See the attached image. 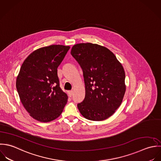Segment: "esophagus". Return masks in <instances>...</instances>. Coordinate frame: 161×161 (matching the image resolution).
I'll use <instances>...</instances> for the list:
<instances>
[{"label": "esophagus", "mask_w": 161, "mask_h": 161, "mask_svg": "<svg viewBox=\"0 0 161 161\" xmlns=\"http://www.w3.org/2000/svg\"><path fill=\"white\" fill-rule=\"evenodd\" d=\"M68 96L69 97H72V95H73V91H69L68 92Z\"/></svg>", "instance_id": "1"}]
</instances>
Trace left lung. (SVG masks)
Returning <instances> with one entry per match:
<instances>
[{
	"label": "left lung",
	"mask_w": 161,
	"mask_h": 161,
	"mask_svg": "<svg viewBox=\"0 0 161 161\" xmlns=\"http://www.w3.org/2000/svg\"><path fill=\"white\" fill-rule=\"evenodd\" d=\"M71 54L83 73L85 97L77 105L80 113L92 121L106 119L120 106L125 94L123 66L112 52L97 44H76Z\"/></svg>",
	"instance_id": "8db88e82"
}]
</instances>
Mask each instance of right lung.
I'll return each mask as SVG.
<instances>
[{"label": "right lung", "mask_w": 161, "mask_h": 161, "mask_svg": "<svg viewBox=\"0 0 161 161\" xmlns=\"http://www.w3.org/2000/svg\"><path fill=\"white\" fill-rule=\"evenodd\" d=\"M69 48L62 45L40 48L20 67L16 88L23 106L38 121L57 119L67 103L68 96L60 87L57 68Z\"/></svg>", "instance_id": "1"}]
</instances>
